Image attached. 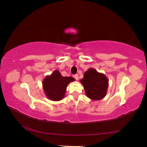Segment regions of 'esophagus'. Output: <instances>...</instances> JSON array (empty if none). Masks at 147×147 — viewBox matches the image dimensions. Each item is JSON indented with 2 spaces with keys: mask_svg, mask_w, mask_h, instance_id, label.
Wrapping results in <instances>:
<instances>
[{
  "mask_svg": "<svg viewBox=\"0 0 147 147\" xmlns=\"http://www.w3.org/2000/svg\"><path fill=\"white\" fill-rule=\"evenodd\" d=\"M74 78L76 79V80H78V79H79L78 75V74H75V75L74 76Z\"/></svg>",
  "mask_w": 147,
  "mask_h": 147,
  "instance_id": "34e87169",
  "label": "esophagus"
}]
</instances>
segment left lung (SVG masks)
<instances>
[{"mask_svg": "<svg viewBox=\"0 0 147 147\" xmlns=\"http://www.w3.org/2000/svg\"><path fill=\"white\" fill-rule=\"evenodd\" d=\"M86 96L92 100H99L107 95L109 80L104 74L98 73L95 69L90 68L84 73L80 80Z\"/></svg>", "mask_w": 147, "mask_h": 147, "instance_id": "1", "label": "left lung"}]
</instances>
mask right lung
<instances>
[{"mask_svg": "<svg viewBox=\"0 0 147 147\" xmlns=\"http://www.w3.org/2000/svg\"><path fill=\"white\" fill-rule=\"evenodd\" d=\"M74 81V78L63 77L60 72L55 70L51 75L46 76L42 81L43 91L49 100L59 101L64 97L68 84Z\"/></svg>", "mask_w": 147, "mask_h": 147, "instance_id": "obj_1", "label": "right lung"}]
</instances>
